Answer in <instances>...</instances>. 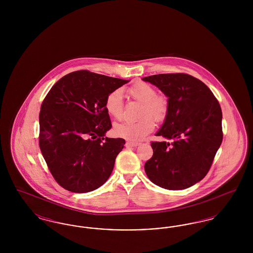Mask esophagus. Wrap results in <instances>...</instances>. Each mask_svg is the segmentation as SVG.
<instances>
[{
	"mask_svg": "<svg viewBox=\"0 0 253 253\" xmlns=\"http://www.w3.org/2000/svg\"><path fill=\"white\" fill-rule=\"evenodd\" d=\"M141 143L139 142H133V141H127L126 142V147H136L139 146Z\"/></svg>",
	"mask_w": 253,
	"mask_h": 253,
	"instance_id": "esophagus-1",
	"label": "esophagus"
}]
</instances>
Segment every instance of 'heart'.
Returning a JSON list of instances; mask_svg holds the SVG:
<instances>
[{
	"label": "heart",
	"instance_id": "b5f03b06",
	"mask_svg": "<svg viewBox=\"0 0 253 253\" xmlns=\"http://www.w3.org/2000/svg\"><path fill=\"white\" fill-rule=\"evenodd\" d=\"M128 94L133 99L142 103L137 121H123L115 126V132L118 136L137 141L144 138L153 132L156 127L155 121L162 122L168 116L169 102L168 97L158 95L157 90L146 83H138L128 88ZM105 110L111 117L121 120L123 115L124 103L121 89L110 92L105 98Z\"/></svg>",
	"mask_w": 253,
	"mask_h": 253
}]
</instances>
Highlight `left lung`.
I'll list each match as a JSON object with an SVG mask.
<instances>
[{
    "instance_id": "obj_1",
    "label": "left lung",
    "mask_w": 253,
    "mask_h": 253,
    "mask_svg": "<svg viewBox=\"0 0 253 253\" xmlns=\"http://www.w3.org/2000/svg\"><path fill=\"white\" fill-rule=\"evenodd\" d=\"M158 87L169 102L168 116L156 135L171 142H151L145 163L149 179L167 190H184L202 180L223 140L222 110L210 88L184 73L142 79Z\"/></svg>"
}]
</instances>
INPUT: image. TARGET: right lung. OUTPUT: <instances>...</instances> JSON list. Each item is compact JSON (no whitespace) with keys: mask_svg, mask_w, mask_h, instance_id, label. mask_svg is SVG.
Segmentation results:
<instances>
[{"mask_svg":"<svg viewBox=\"0 0 253 253\" xmlns=\"http://www.w3.org/2000/svg\"><path fill=\"white\" fill-rule=\"evenodd\" d=\"M129 81L80 70L62 77L44 97L39 145L57 183L72 193L92 192L111 175L123 138L105 137L112 128L109 93Z\"/></svg>","mask_w":253,"mask_h":253,"instance_id":"add662e5","label":"right lung"}]
</instances>
